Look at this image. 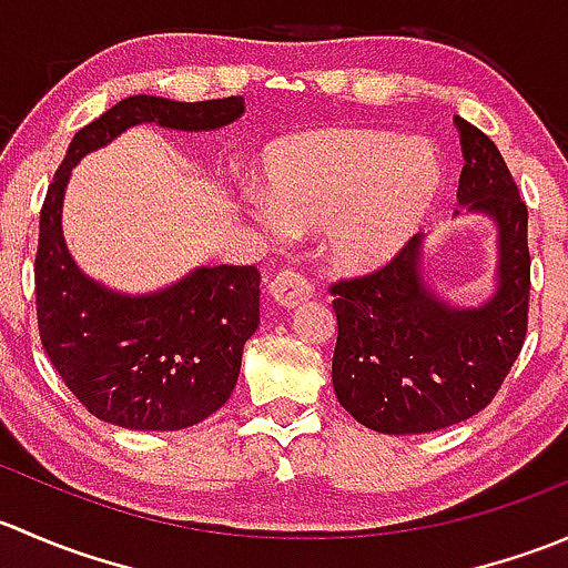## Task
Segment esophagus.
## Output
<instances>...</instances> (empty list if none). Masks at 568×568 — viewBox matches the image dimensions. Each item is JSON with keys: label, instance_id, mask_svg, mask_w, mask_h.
<instances>
[{"label": "esophagus", "instance_id": "esophagus-1", "mask_svg": "<svg viewBox=\"0 0 568 568\" xmlns=\"http://www.w3.org/2000/svg\"><path fill=\"white\" fill-rule=\"evenodd\" d=\"M268 294L285 311H296L313 296V285L300 272H280L268 285Z\"/></svg>", "mask_w": 568, "mask_h": 568}]
</instances>
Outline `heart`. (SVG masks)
I'll return each mask as SVG.
<instances>
[{
	"mask_svg": "<svg viewBox=\"0 0 568 568\" xmlns=\"http://www.w3.org/2000/svg\"><path fill=\"white\" fill-rule=\"evenodd\" d=\"M439 159L423 140L379 129H324L263 151L261 194L244 209L268 239L321 227L326 261L346 274L385 266L426 220Z\"/></svg>",
	"mask_w": 568,
	"mask_h": 568,
	"instance_id": "heart-1",
	"label": "heart"
}]
</instances>
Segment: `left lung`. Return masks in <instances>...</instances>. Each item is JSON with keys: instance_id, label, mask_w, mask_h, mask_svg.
Instances as JSON below:
<instances>
[{"instance_id": "obj_1", "label": "left lung", "mask_w": 568, "mask_h": 568, "mask_svg": "<svg viewBox=\"0 0 568 568\" xmlns=\"http://www.w3.org/2000/svg\"><path fill=\"white\" fill-rule=\"evenodd\" d=\"M459 205L497 227L495 294L450 305L423 277V236L385 268L341 280L332 385L343 409L382 434H426L478 415L519 357L528 332V209L495 142L456 118ZM459 214V211H456Z\"/></svg>"}]
</instances>
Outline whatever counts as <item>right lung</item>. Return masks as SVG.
I'll return each mask as SVG.
<instances>
[{
    "instance_id": "add662e5",
    "label": "right lung",
    "mask_w": 568,
    "mask_h": 568,
    "mask_svg": "<svg viewBox=\"0 0 568 568\" xmlns=\"http://www.w3.org/2000/svg\"><path fill=\"white\" fill-rule=\"evenodd\" d=\"M244 114L242 95L170 101L129 95L68 145L40 211L36 300L40 343L90 415L134 432H178L214 415L239 382L261 321L255 266H200L153 294H120L77 266L62 236L71 170L140 123L214 131Z\"/></svg>"
}]
</instances>
